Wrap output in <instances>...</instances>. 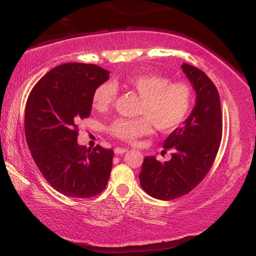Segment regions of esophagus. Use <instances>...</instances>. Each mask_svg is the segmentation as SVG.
<instances>
[{"instance_id": "1", "label": "esophagus", "mask_w": 256, "mask_h": 256, "mask_svg": "<svg viewBox=\"0 0 256 256\" xmlns=\"http://www.w3.org/2000/svg\"><path fill=\"white\" fill-rule=\"evenodd\" d=\"M128 151V148H120V146H116L115 154H123Z\"/></svg>"}]
</instances>
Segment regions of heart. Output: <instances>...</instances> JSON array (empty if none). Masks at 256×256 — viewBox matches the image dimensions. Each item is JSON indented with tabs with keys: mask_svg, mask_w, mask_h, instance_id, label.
I'll use <instances>...</instances> for the list:
<instances>
[{
	"mask_svg": "<svg viewBox=\"0 0 256 256\" xmlns=\"http://www.w3.org/2000/svg\"><path fill=\"white\" fill-rule=\"evenodd\" d=\"M125 84L142 97L138 118H118L108 126V132L120 140L136 144L142 136L152 132V123L162 132H168L183 123L192 102V92L183 81L170 82L159 74H131L125 78ZM118 97V86L106 81L92 94V105L104 110L110 107Z\"/></svg>",
	"mask_w": 256,
	"mask_h": 256,
	"instance_id": "heart-1",
	"label": "heart"
}]
</instances>
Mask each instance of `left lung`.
Listing matches in <instances>:
<instances>
[{
	"label": "left lung",
	"mask_w": 256,
	"mask_h": 256,
	"mask_svg": "<svg viewBox=\"0 0 256 256\" xmlns=\"http://www.w3.org/2000/svg\"><path fill=\"white\" fill-rule=\"evenodd\" d=\"M196 92V104L184 126L176 128L164 142L172 149L164 164L146 157L140 172L141 188L152 198L170 201L190 193L209 172L222 138V115L216 86L204 72L190 64L182 66Z\"/></svg>",
	"instance_id": "left-lung-1"
}]
</instances>
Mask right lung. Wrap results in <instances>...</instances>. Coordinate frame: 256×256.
<instances>
[{
	"instance_id": "1",
	"label": "right lung",
	"mask_w": 256,
	"mask_h": 256,
	"mask_svg": "<svg viewBox=\"0 0 256 256\" xmlns=\"http://www.w3.org/2000/svg\"><path fill=\"white\" fill-rule=\"evenodd\" d=\"M110 72L94 64L66 63L34 86L26 104L24 133L38 170L66 196L89 198L105 190L112 149H86L76 142L79 122L89 118L92 94Z\"/></svg>"
}]
</instances>
